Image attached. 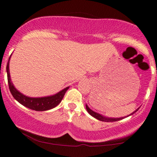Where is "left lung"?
<instances>
[{"instance_id":"obj_1","label":"left lung","mask_w":157,"mask_h":157,"mask_svg":"<svg viewBox=\"0 0 157 157\" xmlns=\"http://www.w3.org/2000/svg\"><path fill=\"white\" fill-rule=\"evenodd\" d=\"M138 109H136V111H134L131 114H133V113H134L135 112H136V111H138ZM86 110L88 111V112H89L90 114L91 115V116L94 117V118L97 119V120H100V121H103V122H116V121H119V120H121L123 119V117H121V118H109V117H105L102 116V115H100V113H97L96 112H94V111H93L92 110H91L89 108V106L86 105ZM130 114V115H131ZM129 115V116H130Z\"/></svg>"}]
</instances>
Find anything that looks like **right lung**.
<instances>
[{"instance_id":"obj_1","label":"right lung","mask_w":157,"mask_h":157,"mask_svg":"<svg viewBox=\"0 0 157 157\" xmlns=\"http://www.w3.org/2000/svg\"><path fill=\"white\" fill-rule=\"evenodd\" d=\"M10 59L7 63L6 66V71H7V79H8L9 88H10V92L12 94L14 98L19 102L21 105L26 106L29 109L35 110V111H47V110L52 109L58 105L61 102V100L63 98L65 94L66 91L68 89V87L66 88L60 92H58L53 96L44 97H38V98H33V97H29L25 96L20 93L17 89L14 87L13 84L11 82L10 75V68H9V63H10Z\"/></svg>"}]
</instances>
